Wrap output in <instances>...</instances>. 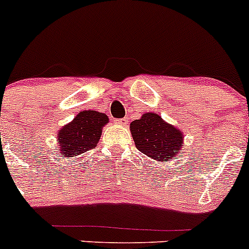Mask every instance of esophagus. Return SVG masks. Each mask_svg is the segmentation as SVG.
I'll return each mask as SVG.
<instances>
[{
    "label": "esophagus",
    "instance_id": "34e87169",
    "mask_svg": "<svg viewBox=\"0 0 249 249\" xmlns=\"http://www.w3.org/2000/svg\"><path fill=\"white\" fill-rule=\"evenodd\" d=\"M115 123H117L118 125H122V126H125V125L127 124V118H123V119H118V120H115Z\"/></svg>",
    "mask_w": 249,
    "mask_h": 249
}]
</instances>
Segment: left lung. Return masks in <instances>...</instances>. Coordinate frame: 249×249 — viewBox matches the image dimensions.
I'll return each mask as SVG.
<instances>
[{
  "instance_id": "8db88e82",
  "label": "left lung",
  "mask_w": 249,
  "mask_h": 249,
  "mask_svg": "<svg viewBox=\"0 0 249 249\" xmlns=\"http://www.w3.org/2000/svg\"><path fill=\"white\" fill-rule=\"evenodd\" d=\"M130 131L137 149L150 159L167 162L182 152L183 132L158 113H143L130 124Z\"/></svg>"
}]
</instances>
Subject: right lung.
Masks as SVG:
<instances>
[{
	"mask_svg": "<svg viewBox=\"0 0 249 249\" xmlns=\"http://www.w3.org/2000/svg\"><path fill=\"white\" fill-rule=\"evenodd\" d=\"M108 122V117L105 113L97 110L79 112L72 122L57 131V150L62 157L70 159L92 149L100 141L102 129Z\"/></svg>",
	"mask_w": 249,
	"mask_h": 249,
	"instance_id": "add662e5",
	"label": "right lung"
}]
</instances>
